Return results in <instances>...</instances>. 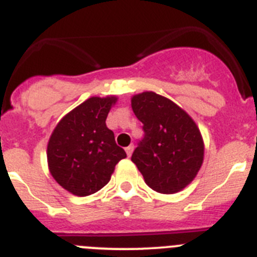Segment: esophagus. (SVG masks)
<instances>
[{
  "label": "esophagus",
  "instance_id": "1",
  "mask_svg": "<svg viewBox=\"0 0 257 257\" xmlns=\"http://www.w3.org/2000/svg\"><path fill=\"white\" fill-rule=\"evenodd\" d=\"M133 152H134V145L131 144V145H128V147H127V148H126V154H127V157H131V154H133Z\"/></svg>",
  "mask_w": 257,
  "mask_h": 257
}]
</instances>
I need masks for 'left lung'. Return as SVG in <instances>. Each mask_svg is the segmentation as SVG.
<instances>
[{"mask_svg":"<svg viewBox=\"0 0 257 257\" xmlns=\"http://www.w3.org/2000/svg\"><path fill=\"white\" fill-rule=\"evenodd\" d=\"M131 108L145 133L131 161L156 192L174 194L183 190L194 180L205 157V143L194 119L178 104L153 91L134 95Z\"/></svg>","mask_w":257,"mask_h":257,"instance_id":"1","label":"left lung"}]
</instances>
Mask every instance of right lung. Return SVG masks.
Masks as SVG:
<instances>
[{"label": "right lung", "instance_id": "obj_1", "mask_svg": "<svg viewBox=\"0 0 257 257\" xmlns=\"http://www.w3.org/2000/svg\"><path fill=\"white\" fill-rule=\"evenodd\" d=\"M117 100L114 95L88 97L61 118L50 136L46 151L50 174L74 196H90L105 187L115 165L126 158L105 123Z\"/></svg>", "mask_w": 257, "mask_h": 257}]
</instances>
